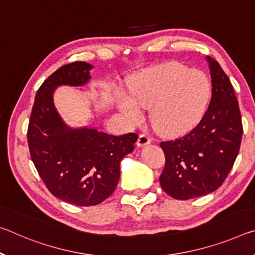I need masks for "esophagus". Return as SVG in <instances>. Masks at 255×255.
<instances>
[{
    "label": "esophagus",
    "mask_w": 255,
    "mask_h": 255,
    "mask_svg": "<svg viewBox=\"0 0 255 255\" xmlns=\"http://www.w3.org/2000/svg\"><path fill=\"white\" fill-rule=\"evenodd\" d=\"M151 143V138H149V136L146 134H140L138 137V140H137V145H138L139 147H143V146H146Z\"/></svg>",
    "instance_id": "1"
}]
</instances>
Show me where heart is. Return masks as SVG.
<instances>
[{"mask_svg": "<svg viewBox=\"0 0 255 255\" xmlns=\"http://www.w3.org/2000/svg\"><path fill=\"white\" fill-rule=\"evenodd\" d=\"M128 92L130 100H117V107L128 121L140 119L139 108H151L149 120L157 132L180 135L203 117L212 86L203 71L173 62L136 75Z\"/></svg>", "mask_w": 255, "mask_h": 255, "instance_id": "1", "label": "heart"}]
</instances>
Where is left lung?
I'll list each match as a JSON object with an SVG mask.
<instances>
[{
  "mask_svg": "<svg viewBox=\"0 0 255 255\" xmlns=\"http://www.w3.org/2000/svg\"><path fill=\"white\" fill-rule=\"evenodd\" d=\"M207 61L212 84L207 112L188 134L160 144L165 155L161 187L177 200L203 196L219 188L232 170L243 136L232 83L216 60L207 56Z\"/></svg>",
  "mask_w": 255,
  "mask_h": 255,
  "instance_id": "obj_1",
  "label": "left lung"
}]
</instances>
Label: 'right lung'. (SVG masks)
<instances>
[{"instance_id": "add662e5", "label": "right lung", "mask_w": 255, "mask_h": 255, "mask_svg": "<svg viewBox=\"0 0 255 255\" xmlns=\"http://www.w3.org/2000/svg\"><path fill=\"white\" fill-rule=\"evenodd\" d=\"M93 66L84 61L66 64L42 84L28 125L31 160L55 197L79 207L96 205L118 185L120 162L134 151L138 135H109L92 126L74 128L64 123L53 102L59 86H85Z\"/></svg>"}]
</instances>
